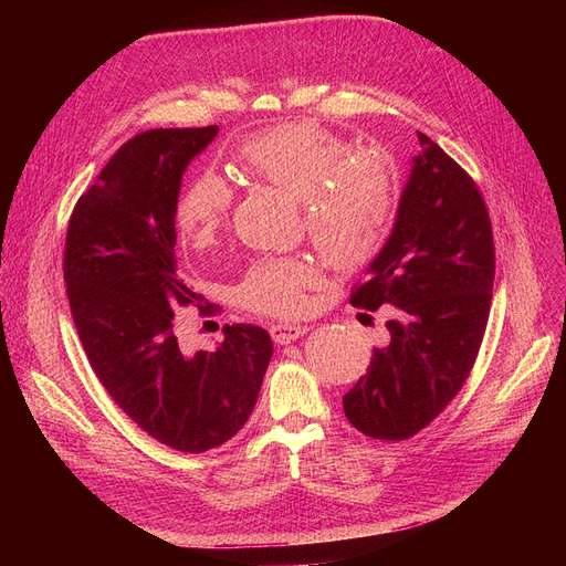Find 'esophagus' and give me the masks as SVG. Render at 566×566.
<instances>
[{"label": "esophagus", "mask_w": 566, "mask_h": 566, "mask_svg": "<svg viewBox=\"0 0 566 566\" xmlns=\"http://www.w3.org/2000/svg\"><path fill=\"white\" fill-rule=\"evenodd\" d=\"M307 325L301 323H277L271 325V337L275 344H291L295 339H301L303 335H307Z\"/></svg>", "instance_id": "esophagus-1"}]
</instances>
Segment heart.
Wrapping results in <instances>:
<instances>
[{"label": "heart", "mask_w": 566, "mask_h": 566, "mask_svg": "<svg viewBox=\"0 0 566 566\" xmlns=\"http://www.w3.org/2000/svg\"><path fill=\"white\" fill-rule=\"evenodd\" d=\"M231 167L303 201L305 224L318 254L339 271L365 265L388 235L397 181L374 154H350L348 144L316 124L293 122L261 130L235 146ZM231 190L216 174H201L176 201V229L192 248H208L227 224ZM316 277L303 259H265L250 268L238 301L263 314L301 312L303 289Z\"/></svg>", "instance_id": "b5f03b06"}]
</instances>
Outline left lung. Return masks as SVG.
<instances>
[{
  "label": "left lung",
  "mask_w": 566,
  "mask_h": 566,
  "mask_svg": "<svg viewBox=\"0 0 566 566\" xmlns=\"http://www.w3.org/2000/svg\"><path fill=\"white\" fill-rule=\"evenodd\" d=\"M388 243L350 305L395 307L390 342L344 395L346 420L369 438L406 440L436 420L478 358L495 277L493 231L472 178L424 133Z\"/></svg>",
  "instance_id": "obj_1"
}]
</instances>
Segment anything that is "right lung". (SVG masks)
<instances>
[{"label":"right lung","mask_w":566,"mask_h":566,"mask_svg":"<svg viewBox=\"0 0 566 566\" xmlns=\"http://www.w3.org/2000/svg\"><path fill=\"white\" fill-rule=\"evenodd\" d=\"M218 126L160 128L126 142L75 203L64 280L86 360L148 436L201 454L243 429L273 358L259 325H224L216 350H188L174 310L199 293L178 273L174 213L184 174Z\"/></svg>","instance_id":"1"}]
</instances>
